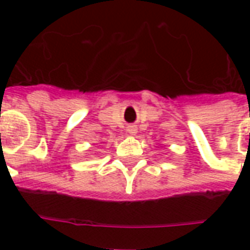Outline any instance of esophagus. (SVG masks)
I'll return each mask as SVG.
<instances>
[{"mask_svg":"<svg viewBox=\"0 0 250 250\" xmlns=\"http://www.w3.org/2000/svg\"><path fill=\"white\" fill-rule=\"evenodd\" d=\"M136 131H138L136 125H128V127H127V132H128V134H131V135H135Z\"/></svg>","mask_w":250,"mask_h":250,"instance_id":"1","label":"esophagus"}]
</instances>
